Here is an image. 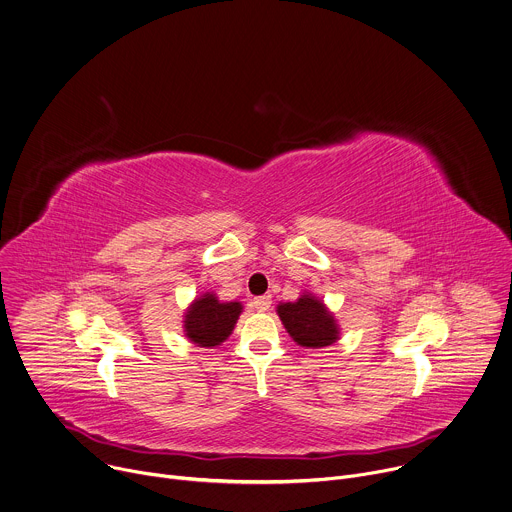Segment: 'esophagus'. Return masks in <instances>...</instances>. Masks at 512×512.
<instances>
[{
	"label": "esophagus",
	"instance_id": "obj_1",
	"mask_svg": "<svg viewBox=\"0 0 512 512\" xmlns=\"http://www.w3.org/2000/svg\"><path fill=\"white\" fill-rule=\"evenodd\" d=\"M253 307L257 311H267L271 307V297L269 295H263V297H255L253 299Z\"/></svg>",
	"mask_w": 512,
	"mask_h": 512
}]
</instances>
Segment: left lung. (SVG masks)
Masks as SVG:
<instances>
[{
    "label": "left lung",
    "instance_id": "1",
    "mask_svg": "<svg viewBox=\"0 0 512 512\" xmlns=\"http://www.w3.org/2000/svg\"><path fill=\"white\" fill-rule=\"evenodd\" d=\"M277 315L293 342L305 350H319L339 339V323L317 295L303 291L295 301L277 305Z\"/></svg>",
    "mask_w": 512,
    "mask_h": 512
}]
</instances>
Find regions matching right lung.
Returning <instances> with one entry per match:
<instances>
[{"label":"right lung","instance_id":"1","mask_svg":"<svg viewBox=\"0 0 512 512\" xmlns=\"http://www.w3.org/2000/svg\"><path fill=\"white\" fill-rule=\"evenodd\" d=\"M241 313V301H221L217 293L205 291L191 301L183 315L185 337L199 348H217L227 342Z\"/></svg>","mask_w":512,"mask_h":512}]
</instances>
